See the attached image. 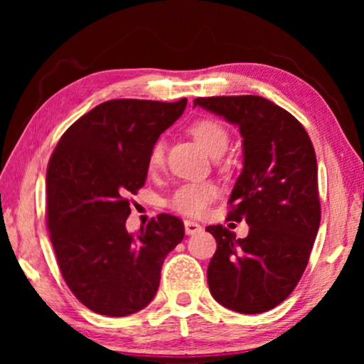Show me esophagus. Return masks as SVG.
<instances>
[{
    "label": "esophagus",
    "instance_id": "34e87169",
    "mask_svg": "<svg viewBox=\"0 0 364 364\" xmlns=\"http://www.w3.org/2000/svg\"><path fill=\"white\" fill-rule=\"evenodd\" d=\"M184 231H186V234H189L191 236V234L202 231V226L199 223H196V221H193V220H186L184 221Z\"/></svg>",
    "mask_w": 364,
    "mask_h": 364
}]
</instances>
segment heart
Listing matches in <instances>:
<instances>
[{"mask_svg": "<svg viewBox=\"0 0 364 364\" xmlns=\"http://www.w3.org/2000/svg\"><path fill=\"white\" fill-rule=\"evenodd\" d=\"M193 138L202 146L208 156L220 157L230 144V133L220 122L212 119H202L193 123L189 128ZM165 146L162 141H156L149 151L147 164L149 168H160L164 164ZM217 186L212 183H188L178 188L173 196L168 199V207L173 210L189 215V217H199L205 213L208 205L217 197Z\"/></svg>", "mask_w": 364, "mask_h": 364, "instance_id": "obj_1", "label": "heart"}]
</instances>
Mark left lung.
<instances>
[{"label":"left lung","mask_w":364,"mask_h":364,"mask_svg":"<svg viewBox=\"0 0 364 364\" xmlns=\"http://www.w3.org/2000/svg\"><path fill=\"white\" fill-rule=\"evenodd\" d=\"M200 106L239 127L244 167L228 218L245 220L247 237L207 226L217 252L207 269L213 299L244 315L268 311L297 286L321 221L318 165L301 123L262 96L197 97Z\"/></svg>","instance_id":"left-lung-1"}]
</instances>
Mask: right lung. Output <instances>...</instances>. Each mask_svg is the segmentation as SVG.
Wrapping results in <instances>:
<instances>
[{"instance_id": "obj_1", "label": "right lung", "mask_w": 364, "mask_h": 364, "mask_svg": "<svg viewBox=\"0 0 364 364\" xmlns=\"http://www.w3.org/2000/svg\"><path fill=\"white\" fill-rule=\"evenodd\" d=\"M186 102H102L67 128L49 159V239L65 284L91 311L119 318L143 310L156 297L165 257L183 241L173 215L160 213L138 234L125 223L152 144Z\"/></svg>"}]
</instances>
